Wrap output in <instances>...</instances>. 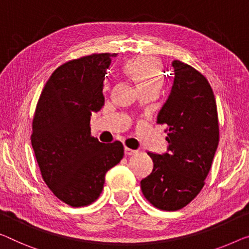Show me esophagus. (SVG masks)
Here are the masks:
<instances>
[{"instance_id":"esophagus-1","label":"esophagus","mask_w":249,"mask_h":249,"mask_svg":"<svg viewBox=\"0 0 249 249\" xmlns=\"http://www.w3.org/2000/svg\"><path fill=\"white\" fill-rule=\"evenodd\" d=\"M137 151H135V150H132V148H129V147H124V153L126 154V155H132V154H135Z\"/></svg>"}]
</instances>
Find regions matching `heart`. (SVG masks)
<instances>
[{
    "instance_id": "heart-1",
    "label": "heart",
    "mask_w": 249,
    "mask_h": 249,
    "mask_svg": "<svg viewBox=\"0 0 249 249\" xmlns=\"http://www.w3.org/2000/svg\"><path fill=\"white\" fill-rule=\"evenodd\" d=\"M125 72L132 78L140 90L160 89L163 84V66L157 58L139 55L126 62Z\"/></svg>"
}]
</instances>
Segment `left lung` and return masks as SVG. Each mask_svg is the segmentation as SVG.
<instances>
[{
    "mask_svg": "<svg viewBox=\"0 0 249 249\" xmlns=\"http://www.w3.org/2000/svg\"><path fill=\"white\" fill-rule=\"evenodd\" d=\"M171 92L158 114L165 125L168 151L147 152L153 170L141 181L145 198L161 210L176 211L192 201L205 185L219 143L216 99L198 70L174 60Z\"/></svg>",
    "mask_w": 249,
    "mask_h": 249,
    "instance_id": "1",
    "label": "left lung"
}]
</instances>
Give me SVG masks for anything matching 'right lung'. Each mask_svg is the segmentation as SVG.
I'll list each match as a JSON object with an SVG mask.
<instances>
[{
    "mask_svg": "<svg viewBox=\"0 0 249 249\" xmlns=\"http://www.w3.org/2000/svg\"><path fill=\"white\" fill-rule=\"evenodd\" d=\"M117 53H94L58 67L40 95L31 143L42 179L71 207L90 205L102 194L106 172L123 159L120 141L90 135V117L105 103L104 80Z\"/></svg>",
    "mask_w": 249,
    "mask_h": 249,
    "instance_id": "right-lung-1",
    "label": "right lung"
}]
</instances>
